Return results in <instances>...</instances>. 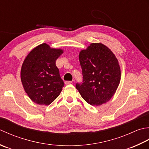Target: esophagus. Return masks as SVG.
I'll list each match as a JSON object with an SVG mask.
<instances>
[{"mask_svg": "<svg viewBox=\"0 0 149 149\" xmlns=\"http://www.w3.org/2000/svg\"><path fill=\"white\" fill-rule=\"evenodd\" d=\"M72 81H65V84L66 85H69V84H71Z\"/></svg>", "mask_w": 149, "mask_h": 149, "instance_id": "34e87169", "label": "esophagus"}]
</instances>
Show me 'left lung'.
Segmentation results:
<instances>
[{"mask_svg": "<svg viewBox=\"0 0 149 149\" xmlns=\"http://www.w3.org/2000/svg\"><path fill=\"white\" fill-rule=\"evenodd\" d=\"M83 83L76 85L83 99L93 106L109 102L121 80L119 62L114 54L102 43H91L79 53Z\"/></svg>", "mask_w": 149, "mask_h": 149, "instance_id": "obj_1", "label": "left lung"}]
</instances>
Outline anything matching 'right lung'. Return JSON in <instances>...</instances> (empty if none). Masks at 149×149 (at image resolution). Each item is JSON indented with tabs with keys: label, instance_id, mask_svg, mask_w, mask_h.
I'll return each mask as SVG.
<instances>
[{
	"label": "right lung",
	"instance_id": "1",
	"mask_svg": "<svg viewBox=\"0 0 149 149\" xmlns=\"http://www.w3.org/2000/svg\"><path fill=\"white\" fill-rule=\"evenodd\" d=\"M63 53L44 43L30 51L24 60L20 78L25 92L38 105L51 104L64 86L56 60Z\"/></svg>",
	"mask_w": 149,
	"mask_h": 149
}]
</instances>
